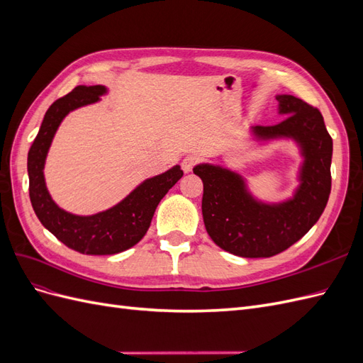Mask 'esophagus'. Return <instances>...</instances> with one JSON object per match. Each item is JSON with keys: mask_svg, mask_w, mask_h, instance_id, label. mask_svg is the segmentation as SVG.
Listing matches in <instances>:
<instances>
[{"mask_svg": "<svg viewBox=\"0 0 363 363\" xmlns=\"http://www.w3.org/2000/svg\"><path fill=\"white\" fill-rule=\"evenodd\" d=\"M200 162V157L199 156H195V155H189V156H186L184 159H183V162H182V168H183V171L184 172H191L192 169H194V167L196 163Z\"/></svg>", "mask_w": 363, "mask_h": 363, "instance_id": "obj_1", "label": "esophagus"}]
</instances>
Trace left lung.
I'll return each mask as SVG.
<instances>
[{
	"instance_id": "left-lung-1",
	"label": "left lung",
	"mask_w": 363,
	"mask_h": 363,
	"mask_svg": "<svg viewBox=\"0 0 363 363\" xmlns=\"http://www.w3.org/2000/svg\"><path fill=\"white\" fill-rule=\"evenodd\" d=\"M279 124L257 125L262 138L289 136L304 155L301 186L291 201L279 206L251 199L238 174L213 164H199L203 180V219L208 236L223 250L240 257H271L300 240L323 215L332 189L333 140L316 107L292 95H279Z\"/></svg>"
}]
</instances>
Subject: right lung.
<instances>
[{
	"mask_svg": "<svg viewBox=\"0 0 363 363\" xmlns=\"http://www.w3.org/2000/svg\"><path fill=\"white\" fill-rule=\"evenodd\" d=\"M104 92L106 87L100 84L77 86L72 92L54 101L43 116L27 160L30 201L42 225L67 247L94 256L116 255L136 245L150 228L160 200L183 177L180 167H174L145 180L115 207L92 216H77L57 207L43 180V164L54 133L71 111L98 101Z\"/></svg>",
	"mask_w": 363,
	"mask_h": 363,
	"instance_id": "1",
	"label": "right lung"
}]
</instances>
